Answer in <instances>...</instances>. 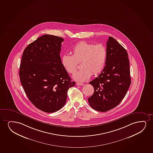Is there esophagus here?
Instances as JSON below:
<instances>
[{"label": "esophagus", "instance_id": "obj_1", "mask_svg": "<svg viewBox=\"0 0 153 153\" xmlns=\"http://www.w3.org/2000/svg\"><path fill=\"white\" fill-rule=\"evenodd\" d=\"M78 85H84V84L82 83H80V82H77L76 83Z\"/></svg>", "mask_w": 153, "mask_h": 153}]
</instances>
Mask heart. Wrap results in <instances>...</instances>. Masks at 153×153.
Listing matches in <instances>:
<instances>
[{"label":"heart","instance_id":"obj_1","mask_svg":"<svg viewBox=\"0 0 153 153\" xmlns=\"http://www.w3.org/2000/svg\"><path fill=\"white\" fill-rule=\"evenodd\" d=\"M71 53L72 56H62L61 63L66 71L71 74L75 72L78 63H80L82 69L73 76L76 81L85 82L92 74L97 75L103 70L107 56V50L103 45L80 42L74 46Z\"/></svg>","mask_w":153,"mask_h":153}]
</instances>
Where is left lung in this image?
<instances>
[{
	"label": "left lung",
	"mask_w": 153,
	"mask_h": 153,
	"mask_svg": "<svg viewBox=\"0 0 153 153\" xmlns=\"http://www.w3.org/2000/svg\"><path fill=\"white\" fill-rule=\"evenodd\" d=\"M107 56L101 73L89 82L94 93L88 99L91 107L105 112L117 106L131 84L128 54L126 50L112 37L106 43Z\"/></svg>",
	"instance_id": "1"
}]
</instances>
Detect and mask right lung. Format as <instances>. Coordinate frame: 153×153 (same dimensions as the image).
I'll use <instances>...</instances> for the list:
<instances>
[{
    "label": "right lung",
    "instance_id": "obj_1",
    "mask_svg": "<svg viewBox=\"0 0 153 153\" xmlns=\"http://www.w3.org/2000/svg\"><path fill=\"white\" fill-rule=\"evenodd\" d=\"M64 39L44 35L24 49L19 76L28 99L37 108L53 113L65 104L68 90L75 85L62 66L60 57Z\"/></svg>",
    "mask_w": 153,
    "mask_h": 153
}]
</instances>
